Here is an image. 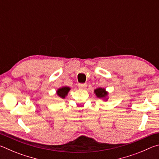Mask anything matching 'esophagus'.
<instances>
[{
    "label": "esophagus",
    "instance_id": "obj_1",
    "mask_svg": "<svg viewBox=\"0 0 159 159\" xmlns=\"http://www.w3.org/2000/svg\"><path fill=\"white\" fill-rule=\"evenodd\" d=\"M87 87V84L86 83H79V88L80 89H82V90H84Z\"/></svg>",
    "mask_w": 159,
    "mask_h": 159
}]
</instances>
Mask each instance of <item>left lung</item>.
I'll return each mask as SVG.
<instances>
[{"mask_svg":"<svg viewBox=\"0 0 159 159\" xmlns=\"http://www.w3.org/2000/svg\"><path fill=\"white\" fill-rule=\"evenodd\" d=\"M95 93L97 95V97L99 98H106L107 94H108L104 88H98V89L95 90Z\"/></svg>","mask_w":159,"mask_h":159,"instance_id":"8db88e82","label":"left lung"}]
</instances>
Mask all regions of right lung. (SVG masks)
<instances>
[{
    "label": "right lung",
    "instance_id": "obj_1",
    "mask_svg": "<svg viewBox=\"0 0 159 159\" xmlns=\"http://www.w3.org/2000/svg\"><path fill=\"white\" fill-rule=\"evenodd\" d=\"M70 90V88L69 87H62L58 89L57 91V94L59 97H60L61 98H64L66 96L67 93Z\"/></svg>",
    "mask_w": 159,
    "mask_h": 159
}]
</instances>
